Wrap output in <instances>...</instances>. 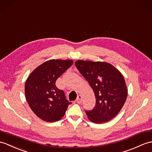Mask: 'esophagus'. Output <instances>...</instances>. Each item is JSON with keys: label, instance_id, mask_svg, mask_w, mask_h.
Instances as JSON below:
<instances>
[{"label": "esophagus", "instance_id": "esophagus-1", "mask_svg": "<svg viewBox=\"0 0 152 152\" xmlns=\"http://www.w3.org/2000/svg\"><path fill=\"white\" fill-rule=\"evenodd\" d=\"M82 96H81V95H78L76 98V102L78 104H81L82 103Z\"/></svg>", "mask_w": 152, "mask_h": 152}]
</instances>
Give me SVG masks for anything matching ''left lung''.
<instances>
[{
	"instance_id": "8db88e82",
	"label": "left lung",
	"mask_w": 152,
	"mask_h": 152,
	"mask_svg": "<svg viewBox=\"0 0 152 152\" xmlns=\"http://www.w3.org/2000/svg\"><path fill=\"white\" fill-rule=\"evenodd\" d=\"M75 65L89 82L96 98L94 109L86 111L88 118L96 124L113 118L121 110L128 96L121 72L106 62L77 60Z\"/></svg>"
}]
</instances>
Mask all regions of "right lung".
Returning a JSON list of instances; mask_svg holds the SVG:
<instances>
[{
    "label": "right lung",
    "mask_w": 152,
    "mask_h": 152,
    "mask_svg": "<svg viewBox=\"0 0 152 152\" xmlns=\"http://www.w3.org/2000/svg\"><path fill=\"white\" fill-rule=\"evenodd\" d=\"M70 59H50L31 72L26 81L25 96L31 110L43 121L56 122L71 104L63 91L56 86L58 77L72 65Z\"/></svg>",
    "instance_id": "1"
}]
</instances>
